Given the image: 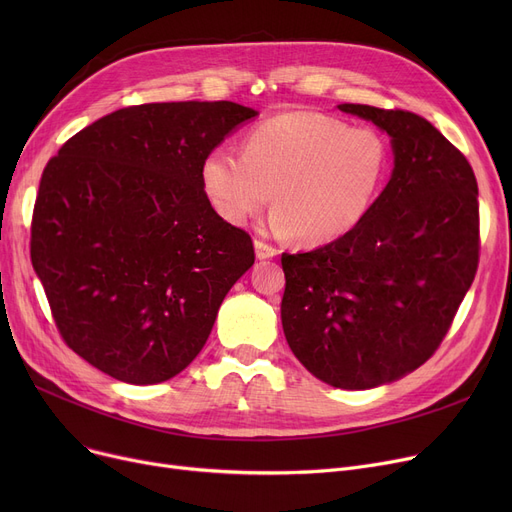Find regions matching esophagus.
<instances>
[{
	"mask_svg": "<svg viewBox=\"0 0 512 512\" xmlns=\"http://www.w3.org/2000/svg\"><path fill=\"white\" fill-rule=\"evenodd\" d=\"M255 253H257V259H272L278 251H276V247L267 245V242H263V240H255Z\"/></svg>",
	"mask_w": 512,
	"mask_h": 512,
	"instance_id": "1",
	"label": "esophagus"
}]
</instances>
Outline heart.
<instances>
[{
    "label": "heart",
    "instance_id": "b5f03b06",
    "mask_svg": "<svg viewBox=\"0 0 512 512\" xmlns=\"http://www.w3.org/2000/svg\"><path fill=\"white\" fill-rule=\"evenodd\" d=\"M390 166L382 132L319 112H284L259 122L242 153L215 147L201 164L203 191L230 224H247L272 199L270 228L326 245L357 228Z\"/></svg>",
    "mask_w": 512,
    "mask_h": 512
}]
</instances>
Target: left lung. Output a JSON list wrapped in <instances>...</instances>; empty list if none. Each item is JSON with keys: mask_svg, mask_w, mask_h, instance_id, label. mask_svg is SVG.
<instances>
[{"mask_svg": "<svg viewBox=\"0 0 512 512\" xmlns=\"http://www.w3.org/2000/svg\"><path fill=\"white\" fill-rule=\"evenodd\" d=\"M392 139L394 170L363 222L309 253H282V328L317 380L344 390L394 382L432 357L479 263L477 180L425 118L342 103Z\"/></svg>", "mask_w": 512, "mask_h": 512, "instance_id": "obj_1", "label": "left lung"}]
</instances>
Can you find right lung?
<instances>
[{
	"instance_id": "obj_1",
	"label": "right lung",
	"mask_w": 512,
	"mask_h": 512,
	"mask_svg": "<svg viewBox=\"0 0 512 512\" xmlns=\"http://www.w3.org/2000/svg\"><path fill=\"white\" fill-rule=\"evenodd\" d=\"M232 101L122 107L47 161L31 261L72 351L126 384L178 375L209 338L251 236L211 207L201 164L238 124Z\"/></svg>"
}]
</instances>
